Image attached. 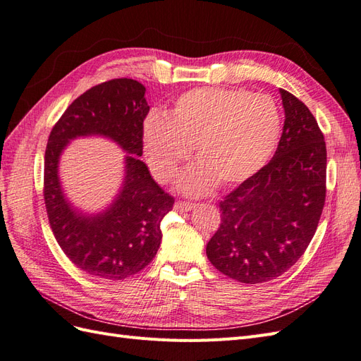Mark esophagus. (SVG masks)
<instances>
[{
    "label": "esophagus",
    "mask_w": 361,
    "mask_h": 361,
    "mask_svg": "<svg viewBox=\"0 0 361 361\" xmlns=\"http://www.w3.org/2000/svg\"><path fill=\"white\" fill-rule=\"evenodd\" d=\"M194 206H195L194 203H190V202H182V200H179V202L174 203V209L179 211V212H188V211H191V209H192Z\"/></svg>",
    "instance_id": "1"
}]
</instances>
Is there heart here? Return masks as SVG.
Returning <instances> with one entry per match:
<instances>
[{
  "instance_id": "heart-1",
  "label": "heart",
  "mask_w": 361,
  "mask_h": 361,
  "mask_svg": "<svg viewBox=\"0 0 361 361\" xmlns=\"http://www.w3.org/2000/svg\"><path fill=\"white\" fill-rule=\"evenodd\" d=\"M281 118L276 102L247 90L202 87L183 93L167 117L152 114L143 126V146L154 176L169 182L192 147L200 162L179 187L202 194L214 185L233 187L253 176L276 150Z\"/></svg>"
}]
</instances>
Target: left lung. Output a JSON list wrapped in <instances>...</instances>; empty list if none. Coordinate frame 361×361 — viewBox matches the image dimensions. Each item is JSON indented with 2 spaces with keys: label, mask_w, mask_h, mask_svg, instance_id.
Here are the masks:
<instances>
[{
  "label": "left lung",
  "mask_w": 361,
  "mask_h": 361,
  "mask_svg": "<svg viewBox=\"0 0 361 361\" xmlns=\"http://www.w3.org/2000/svg\"><path fill=\"white\" fill-rule=\"evenodd\" d=\"M285 125L274 157L224 195L206 255L224 276L256 285L280 277L309 247L326 192L324 134L307 106L280 89Z\"/></svg>",
  "instance_id": "obj_1"
}]
</instances>
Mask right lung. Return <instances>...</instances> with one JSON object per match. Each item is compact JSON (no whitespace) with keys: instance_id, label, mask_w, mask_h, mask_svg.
Returning <instances> with one entry per match:
<instances>
[{"instance_id":"right-lung-1","label":"right lung","mask_w":361,"mask_h":361,"mask_svg":"<svg viewBox=\"0 0 361 361\" xmlns=\"http://www.w3.org/2000/svg\"><path fill=\"white\" fill-rule=\"evenodd\" d=\"M146 87L117 78L92 87L54 125L45 150L43 199L52 233L63 253L87 274L123 280L146 268L161 244V221L174 199L150 176L143 155ZM105 135L130 154L123 191L109 209L87 217L71 209L58 180V159L68 140Z\"/></svg>"}]
</instances>
